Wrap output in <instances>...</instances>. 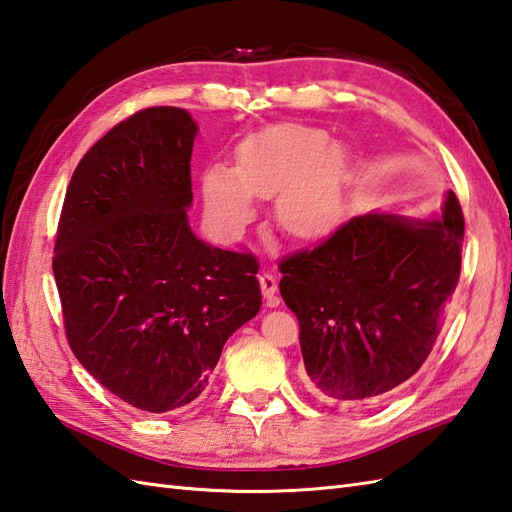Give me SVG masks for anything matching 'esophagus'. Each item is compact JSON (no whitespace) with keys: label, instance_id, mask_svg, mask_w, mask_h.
<instances>
[{"label":"esophagus","instance_id":"esophagus-1","mask_svg":"<svg viewBox=\"0 0 512 512\" xmlns=\"http://www.w3.org/2000/svg\"><path fill=\"white\" fill-rule=\"evenodd\" d=\"M259 285H261V294H264V299L268 305H277V277L272 275V272H261L259 275Z\"/></svg>","mask_w":512,"mask_h":512}]
</instances>
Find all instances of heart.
<instances>
[{
	"label": "heart",
	"instance_id": "obj_1",
	"mask_svg": "<svg viewBox=\"0 0 512 512\" xmlns=\"http://www.w3.org/2000/svg\"><path fill=\"white\" fill-rule=\"evenodd\" d=\"M347 157L325 130L283 124L244 141L235 170L213 163L202 174L209 222L220 235H240L253 220V198L275 196V220L296 240H318L338 227Z\"/></svg>",
	"mask_w": 512,
	"mask_h": 512
}]
</instances>
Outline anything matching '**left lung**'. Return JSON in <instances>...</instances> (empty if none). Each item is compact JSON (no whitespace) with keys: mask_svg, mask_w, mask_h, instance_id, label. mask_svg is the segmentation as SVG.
I'll return each instance as SVG.
<instances>
[{"mask_svg":"<svg viewBox=\"0 0 512 512\" xmlns=\"http://www.w3.org/2000/svg\"><path fill=\"white\" fill-rule=\"evenodd\" d=\"M454 192L427 218L373 211L281 261L310 386L351 406L382 401L419 371L441 334L462 261Z\"/></svg>","mask_w":512,"mask_h":512,"instance_id":"8db88e82","label":"left lung"}]
</instances>
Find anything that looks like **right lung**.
Masks as SVG:
<instances>
[{
    "label": "right lung",
    "mask_w": 512,
    "mask_h": 512,
    "mask_svg": "<svg viewBox=\"0 0 512 512\" xmlns=\"http://www.w3.org/2000/svg\"><path fill=\"white\" fill-rule=\"evenodd\" d=\"M196 133L176 106L111 128L71 176L54 244L71 351L115 397L154 414L192 403L261 307L257 259L189 227Z\"/></svg>",
    "instance_id": "obj_1"
}]
</instances>
